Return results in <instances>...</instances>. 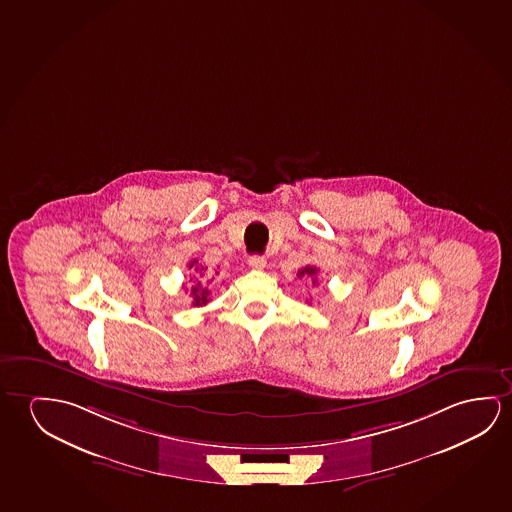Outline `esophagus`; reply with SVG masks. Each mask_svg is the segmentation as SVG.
<instances>
[{
  "mask_svg": "<svg viewBox=\"0 0 512 512\" xmlns=\"http://www.w3.org/2000/svg\"><path fill=\"white\" fill-rule=\"evenodd\" d=\"M248 264H250V268L253 269H264L266 268V259H264L262 255H252V257L248 259Z\"/></svg>",
  "mask_w": 512,
  "mask_h": 512,
  "instance_id": "1",
  "label": "esophagus"
}]
</instances>
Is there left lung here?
Here are the masks:
<instances>
[{
  "mask_svg": "<svg viewBox=\"0 0 512 512\" xmlns=\"http://www.w3.org/2000/svg\"><path fill=\"white\" fill-rule=\"evenodd\" d=\"M315 275H317V268H314V266H307V268L301 269L298 273L299 278H303V276L314 278ZM315 282H317V278H314V284Z\"/></svg>",
  "mask_w": 512,
  "mask_h": 512,
  "instance_id": "8db88e82",
  "label": "left lung"
}]
</instances>
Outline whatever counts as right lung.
Wrapping results in <instances>:
<instances>
[{"label":"right lung","instance_id":"add662e5","mask_svg":"<svg viewBox=\"0 0 512 512\" xmlns=\"http://www.w3.org/2000/svg\"><path fill=\"white\" fill-rule=\"evenodd\" d=\"M188 268L197 271L198 278H202V280H207V278L211 276V273H205L207 268H204L202 264H198L197 259L191 260L188 264ZM214 275H218V271H214ZM213 278H211V280H213ZM211 280H207V282H211ZM191 296H193V305H195V307H202V305H207V301H209V289L202 287V284L197 280V284L191 287Z\"/></svg>","mask_w":512,"mask_h":512}]
</instances>
